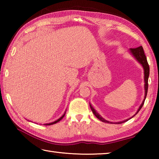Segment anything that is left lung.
<instances>
[{"label": "left lung", "mask_w": 159, "mask_h": 159, "mask_svg": "<svg viewBox=\"0 0 159 159\" xmlns=\"http://www.w3.org/2000/svg\"><path fill=\"white\" fill-rule=\"evenodd\" d=\"M129 51H130V53L133 56L134 58L135 59V60L138 61L139 64H141L142 67H143V69H144V100L142 101L141 105L139 106V107L138 109V111H137V112L135 113V114H134L133 116L129 118L128 119H125L124 120H122V121L115 122V123L110 122V121H109V120H107L104 119V118H102L101 116L96 111V110L93 108L92 105H91V104H90V109H91V110H92L93 114H95V116L98 118L99 120H100L101 121H102V122L107 123H115V124H116V123H117V124H120V123H124L125 121H127V120H130V118H133L134 116L138 114L139 110L142 109V106H143V104L144 103L145 99H146V97H147V90H148V79H149V64H148L146 56H145V55H144L143 48H142V46H139V47L135 48H130V49H129Z\"/></svg>", "instance_id": "1"}]
</instances>
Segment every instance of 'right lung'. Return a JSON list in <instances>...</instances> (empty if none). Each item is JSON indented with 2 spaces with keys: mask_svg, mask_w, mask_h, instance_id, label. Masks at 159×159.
I'll return each instance as SVG.
<instances>
[{
  "mask_svg": "<svg viewBox=\"0 0 159 159\" xmlns=\"http://www.w3.org/2000/svg\"><path fill=\"white\" fill-rule=\"evenodd\" d=\"M65 114H66V111L64 113V114H63L62 116H61V117H60V118H58V119H57V120H55V121H54V122H52V123H45V124H44V125H50L55 124V123H57V122H59V121H60V120H61V119H62V118H63V117L64 116V115H65Z\"/></svg>",
  "mask_w": 159,
  "mask_h": 159,
  "instance_id": "add662e5",
  "label": "right lung"
}]
</instances>
